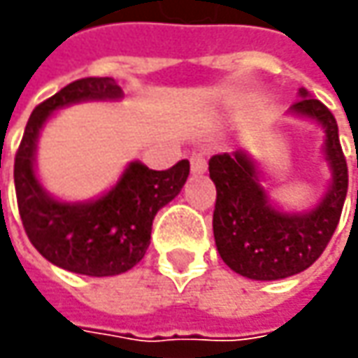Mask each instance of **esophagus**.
Here are the masks:
<instances>
[{
  "label": "esophagus",
  "instance_id": "obj_1",
  "mask_svg": "<svg viewBox=\"0 0 358 358\" xmlns=\"http://www.w3.org/2000/svg\"><path fill=\"white\" fill-rule=\"evenodd\" d=\"M207 171V159L203 155H193L191 157V173H205Z\"/></svg>",
  "mask_w": 358,
  "mask_h": 358
}]
</instances>
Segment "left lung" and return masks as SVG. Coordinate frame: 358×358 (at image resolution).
<instances>
[{"instance_id": "1", "label": "left lung", "mask_w": 358, "mask_h": 358, "mask_svg": "<svg viewBox=\"0 0 358 358\" xmlns=\"http://www.w3.org/2000/svg\"><path fill=\"white\" fill-rule=\"evenodd\" d=\"M323 129L324 163L331 179L309 209H285L268 197L259 161L245 151L215 155L209 177L217 189L213 235L225 265L253 281H279L309 268L324 251L347 197V161L333 113L305 87L287 111ZM358 167V163H357Z\"/></svg>"}]
</instances>
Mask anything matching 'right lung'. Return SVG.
<instances>
[{
  "instance_id": "right-lung-1",
  "label": "right lung",
  "mask_w": 358,
  "mask_h": 358,
  "mask_svg": "<svg viewBox=\"0 0 358 358\" xmlns=\"http://www.w3.org/2000/svg\"><path fill=\"white\" fill-rule=\"evenodd\" d=\"M121 99L123 90L113 77H85L65 85L35 107L15 155L13 179L25 233L49 263L69 273L113 277L135 267L149 249L155 215L181 193L189 177L185 159L167 171L129 161L117 181L93 199H62L43 187L37 143L49 119L69 105Z\"/></svg>"
}]
</instances>
